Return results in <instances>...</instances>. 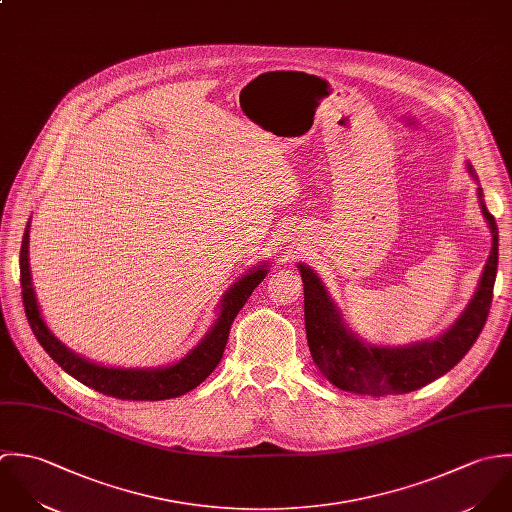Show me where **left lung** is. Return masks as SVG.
Here are the masks:
<instances>
[{"mask_svg": "<svg viewBox=\"0 0 512 512\" xmlns=\"http://www.w3.org/2000/svg\"><path fill=\"white\" fill-rule=\"evenodd\" d=\"M467 170L479 182L471 164H467ZM479 204L493 235L489 259L467 308L433 340L408 346L366 344L346 328L340 310L316 273L299 263L305 283V328L310 356L330 384L364 396L408 394L447 374L469 352L487 322L499 265V229L495 217L483 204L481 188Z\"/></svg>", "mask_w": 512, "mask_h": 512, "instance_id": "8db88e82", "label": "left lung"}]
</instances>
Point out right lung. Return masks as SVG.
I'll use <instances>...</instances> for the list:
<instances>
[{"instance_id": "1", "label": "right lung", "mask_w": 512, "mask_h": 512, "mask_svg": "<svg viewBox=\"0 0 512 512\" xmlns=\"http://www.w3.org/2000/svg\"><path fill=\"white\" fill-rule=\"evenodd\" d=\"M269 271L267 263H261L249 269L243 277L237 279L225 291L219 303V316L213 322L211 330L202 338V342L190 350L180 362L164 366V368H106L95 364L73 350H69L55 334L47 328L41 310L35 299V291L31 285L29 273V221L21 241L19 253V275H21V297L23 307L29 320V326L45 348V352L75 380L81 384L101 392L104 396H112L118 400H132V402H158L184 396L198 388L205 378L215 370L219 364L227 338L229 328L237 312L247 303L255 287L265 279Z\"/></svg>"}]
</instances>
